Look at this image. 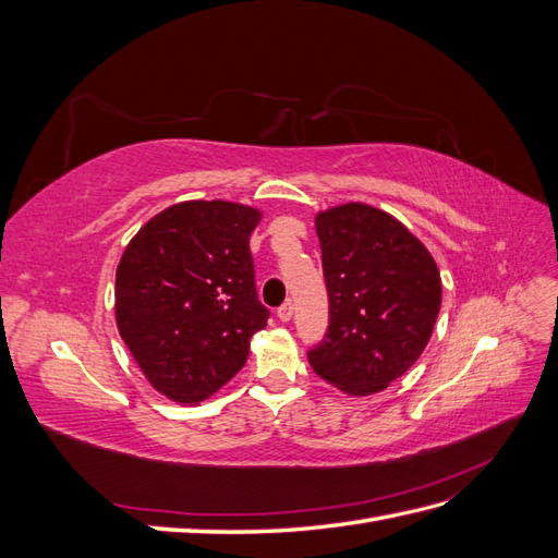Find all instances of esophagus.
<instances>
[{
  "mask_svg": "<svg viewBox=\"0 0 558 558\" xmlns=\"http://www.w3.org/2000/svg\"><path fill=\"white\" fill-rule=\"evenodd\" d=\"M277 316L279 320H291L293 318V302H283V305L277 310Z\"/></svg>",
  "mask_w": 558,
  "mask_h": 558,
  "instance_id": "1",
  "label": "esophagus"
}]
</instances>
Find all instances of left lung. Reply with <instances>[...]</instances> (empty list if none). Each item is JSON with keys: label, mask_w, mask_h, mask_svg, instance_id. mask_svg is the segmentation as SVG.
Here are the masks:
<instances>
[{"label": "left lung", "mask_w": 558, "mask_h": 558, "mask_svg": "<svg viewBox=\"0 0 558 558\" xmlns=\"http://www.w3.org/2000/svg\"><path fill=\"white\" fill-rule=\"evenodd\" d=\"M330 324L307 359L314 373L361 398L384 391L426 349L442 305L428 248L398 218L363 202L318 211Z\"/></svg>", "instance_id": "left-lung-1"}]
</instances>
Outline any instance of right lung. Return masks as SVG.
Listing matches in <instances>:
<instances>
[{"mask_svg": "<svg viewBox=\"0 0 558 558\" xmlns=\"http://www.w3.org/2000/svg\"><path fill=\"white\" fill-rule=\"evenodd\" d=\"M260 211L226 199L162 209L116 269V326L148 384L174 402L214 396L267 326L248 238Z\"/></svg>", "mask_w": 558, "mask_h": 558, "instance_id": "1", "label": "right lung"}]
</instances>
